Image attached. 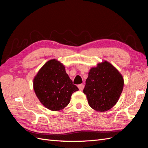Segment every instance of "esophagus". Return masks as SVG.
Returning a JSON list of instances; mask_svg holds the SVG:
<instances>
[{"mask_svg":"<svg viewBox=\"0 0 148 148\" xmlns=\"http://www.w3.org/2000/svg\"><path fill=\"white\" fill-rule=\"evenodd\" d=\"M78 88H79V89L80 91H82L83 89H84V85L83 84H79V85H78Z\"/></svg>","mask_w":148,"mask_h":148,"instance_id":"esophagus-1","label":"esophagus"}]
</instances>
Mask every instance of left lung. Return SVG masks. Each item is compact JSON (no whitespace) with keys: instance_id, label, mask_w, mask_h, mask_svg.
Returning <instances> with one entry per match:
<instances>
[{"instance_id":"1","label":"left lung","mask_w":148,"mask_h":148,"mask_svg":"<svg viewBox=\"0 0 148 148\" xmlns=\"http://www.w3.org/2000/svg\"><path fill=\"white\" fill-rule=\"evenodd\" d=\"M123 86L122 74L110 62L104 60L89 70L83 92L92 109L106 112L117 104Z\"/></svg>"}]
</instances>
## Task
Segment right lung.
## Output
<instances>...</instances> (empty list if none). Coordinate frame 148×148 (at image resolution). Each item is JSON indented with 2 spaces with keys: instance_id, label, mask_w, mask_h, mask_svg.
<instances>
[{
  "instance_id": "add662e5",
  "label": "right lung",
  "mask_w": 148,
  "mask_h": 148,
  "mask_svg": "<svg viewBox=\"0 0 148 148\" xmlns=\"http://www.w3.org/2000/svg\"><path fill=\"white\" fill-rule=\"evenodd\" d=\"M33 89L41 104L52 111L64 109L72 94L78 91L64 64L56 59L47 61L38 71L33 79Z\"/></svg>"
}]
</instances>
